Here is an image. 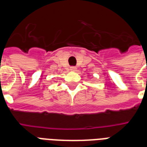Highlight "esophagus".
Masks as SVG:
<instances>
[{
	"label": "esophagus",
	"instance_id": "34e87169",
	"mask_svg": "<svg viewBox=\"0 0 147 147\" xmlns=\"http://www.w3.org/2000/svg\"><path fill=\"white\" fill-rule=\"evenodd\" d=\"M70 70H71V71H76V67H75V66L70 67Z\"/></svg>",
	"mask_w": 147,
	"mask_h": 147
}]
</instances>
